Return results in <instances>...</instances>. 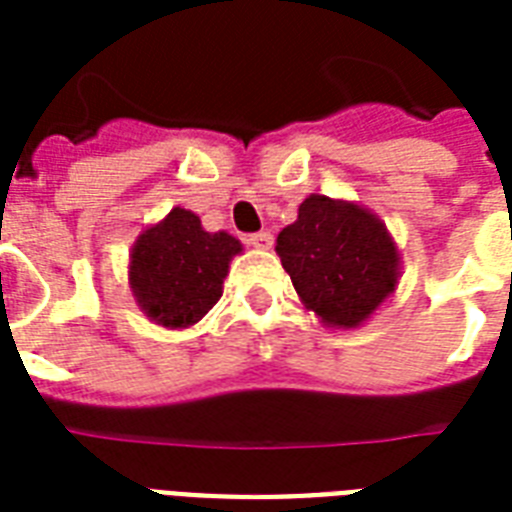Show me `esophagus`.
Segmentation results:
<instances>
[{"label":"esophagus","mask_w":512,"mask_h":512,"mask_svg":"<svg viewBox=\"0 0 512 512\" xmlns=\"http://www.w3.org/2000/svg\"><path fill=\"white\" fill-rule=\"evenodd\" d=\"M245 242L251 245V248H259V251H267L272 248V234L270 231H256V234H248Z\"/></svg>","instance_id":"obj_1"}]
</instances>
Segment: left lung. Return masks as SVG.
Instances as JSON below:
<instances>
[{
    "instance_id": "1",
    "label": "left lung",
    "mask_w": 512,
    "mask_h": 512,
    "mask_svg": "<svg viewBox=\"0 0 512 512\" xmlns=\"http://www.w3.org/2000/svg\"><path fill=\"white\" fill-rule=\"evenodd\" d=\"M275 251L302 302L333 327H357L398 281V251L376 215L311 196Z\"/></svg>"
}]
</instances>
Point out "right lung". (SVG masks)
Returning <instances> with one entry per match:
<instances>
[{"instance_id": "obj_1", "label": "right lung", "mask_w": 512, "mask_h": 512, "mask_svg": "<svg viewBox=\"0 0 512 512\" xmlns=\"http://www.w3.org/2000/svg\"><path fill=\"white\" fill-rule=\"evenodd\" d=\"M240 251L231 234H210L193 212L174 207L133 245L130 289L149 319L190 327L220 300L231 256Z\"/></svg>"}]
</instances>
